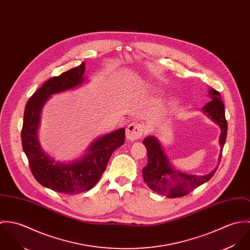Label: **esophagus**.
Listing matches in <instances>:
<instances>
[{"instance_id": "34e87169", "label": "esophagus", "mask_w": 250, "mask_h": 250, "mask_svg": "<svg viewBox=\"0 0 250 250\" xmlns=\"http://www.w3.org/2000/svg\"><path fill=\"white\" fill-rule=\"evenodd\" d=\"M143 135V125L139 123H131L126 129V138L128 141L134 142L141 139Z\"/></svg>"}]
</instances>
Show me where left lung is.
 <instances>
[{
  "label": "left lung",
  "instance_id": "left-lung-1",
  "mask_svg": "<svg viewBox=\"0 0 250 250\" xmlns=\"http://www.w3.org/2000/svg\"><path fill=\"white\" fill-rule=\"evenodd\" d=\"M208 96L212 100L202 107V111L219 126L221 131L219 136V165L222 149L226 142L227 121L219 92L211 88L209 89ZM143 143L146 147L148 158V164L143 168V180L153 191L161 195H166L168 198L182 197L188 194L191 190L212 178L218 167L217 165L214 170L205 175L185 173L177 170L170 164L162 144L156 137L149 136L143 140Z\"/></svg>",
  "mask_w": 250,
  "mask_h": 250
}]
</instances>
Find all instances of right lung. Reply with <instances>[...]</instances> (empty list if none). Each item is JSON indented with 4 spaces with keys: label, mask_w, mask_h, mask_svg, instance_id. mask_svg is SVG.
Instances as JSON below:
<instances>
[{
    "label": "right lung",
    "mask_w": 250,
    "mask_h": 250,
    "mask_svg": "<svg viewBox=\"0 0 250 250\" xmlns=\"http://www.w3.org/2000/svg\"><path fill=\"white\" fill-rule=\"evenodd\" d=\"M85 64L49 79L26 104L21 133L23 150L32 173L43 187L64 194H78L91 189L106 170L111 154L125 143V129L120 128L97 138L85 154L71 162H59L45 153L38 141L40 114L52 95L74 89L87 79Z\"/></svg>",
    "instance_id": "right-lung-1"
}]
</instances>
